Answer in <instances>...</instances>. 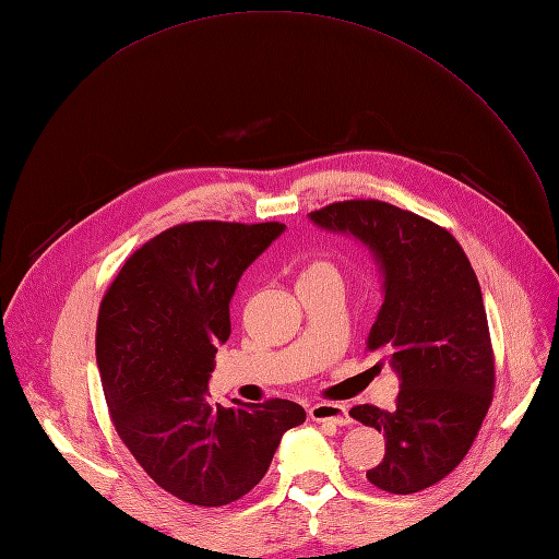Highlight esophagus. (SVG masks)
<instances>
[{"label": "esophagus", "instance_id": "esophagus-1", "mask_svg": "<svg viewBox=\"0 0 559 559\" xmlns=\"http://www.w3.org/2000/svg\"><path fill=\"white\" fill-rule=\"evenodd\" d=\"M308 415L312 421H321V424H333V426L350 424L346 407L340 403H317L308 409Z\"/></svg>", "mask_w": 559, "mask_h": 559}]
</instances>
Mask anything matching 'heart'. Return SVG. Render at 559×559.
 <instances>
[{
	"label": "heart",
	"mask_w": 559,
	"mask_h": 559,
	"mask_svg": "<svg viewBox=\"0 0 559 559\" xmlns=\"http://www.w3.org/2000/svg\"><path fill=\"white\" fill-rule=\"evenodd\" d=\"M319 274H333V276H337V267L326 258H314V260H310L306 264L304 272H301V276H319Z\"/></svg>",
	"instance_id": "obj_1"
}]
</instances>
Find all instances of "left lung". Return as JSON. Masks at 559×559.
<instances>
[{"label":"left lung","instance_id":"left-lung-1","mask_svg":"<svg viewBox=\"0 0 559 559\" xmlns=\"http://www.w3.org/2000/svg\"><path fill=\"white\" fill-rule=\"evenodd\" d=\"M312 222L362 240L385 276V301L367 350L401 380L392 409L350 407L385 437V457L367 480L415 493L464 460L493 399V348L476 272L453 235L378 199H348L310 213Z\"/></svg>","mask_w":559,"mask_h":559}]
</instances>
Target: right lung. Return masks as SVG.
Segmentation results:
<instances>
[{"instance_id": "add662e5", "label": "right lung", "mask_w": 559, "mask_h": 559, "mask_svg": "<svg viewBox=\"0 0 559 559\" xmlns=\"http://www.w3.org/2000/svg\"><path fill=\"white\" fill-rule=\"evenodd\" d=\"M281 222H188L144 242L115 276L97 317V367L110 421L158 487L199 508L249 493L306 409L285 399L205 401L228 304Z\"/></svg>"}]
</instances>
